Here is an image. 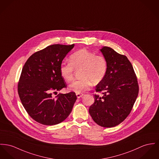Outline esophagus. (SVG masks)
I'll return each instance as SVG.
<instances>
[{
    "instance_id": "esophagus-1",
    "label": "esophagus",
    "mask_w": 159,
    "mask_h": 159,
    "mask_svg": "<svg viewBox=\"0 0 159 159\" xmlns=\"http://www.w3.org/2000/svg\"><path fill=\"white\" fill-rule=\"evenodd\" d=\"M76 96H77V98H82L84 96V94H80V93H77L76 94Z\"/></svg>"
}]
</instances>
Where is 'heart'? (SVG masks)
<instances>
[{"label": "heart", "mask_w": 159, "mask_h": 159, "mask_svg": "<svg viewBox=\"0 0 159 159\" xmlns=\"http://www.w3.org/2000/svg\"><path fill=\"white\" fill-rule=\"evenodd\" d=\"M74 69L80 70L79 76L81 79L70 85L69 89L76 93H82L89 90L92 84H97L104 79L108 63L102 55L80 49L70 56L68 63H61L60 66V73L65 81L70 82L73 79Z\"/></svg>", "instance_id": "heart-1"}]
</instances>
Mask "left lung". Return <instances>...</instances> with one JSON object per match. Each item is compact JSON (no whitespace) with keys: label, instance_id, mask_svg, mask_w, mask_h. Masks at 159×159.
<instances>
[{"label":"left lung","instance_id":"8db88e82","mask_svg":"<svg viewBox=\"0 0 159 159\" xmlns=\"http://www.w3.org/2000/svg\"><path fill=\"white\" fill-rule=\"evenodd\" d=\"M100 51L108 63L104 79L96 87L94 103L89 113L98 125L111 128L119 125L128 117L139 93L137 79L133 65L126 56L111 48L103 47Z\"/></svg>","mask_w":159,"mask_h":159}]
</instances>
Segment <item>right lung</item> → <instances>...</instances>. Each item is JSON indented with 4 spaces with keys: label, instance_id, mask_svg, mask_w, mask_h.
Returning a JSON list of instances; mask_svg holds the SVG:
<instances>
[{
    "label": "right lung",
    "instance_id": "right-lung-1",
    "mask_svg": "<svg viewBox=\"0 0 159 159\" xmlns=\"http://www.w3.org/2000/svg\"><path fill=\"white\" fill-rule=\"evenodd\" d=\"M74 44H54L32 54L25 62L18 83V94L25 109L37 122L54 125L71 113L77 96L74 92L52 93L66 88L60 66Z\"/></svg>",
    "mask_w": 159,
    "mask_h": 159
}]
</instances>
